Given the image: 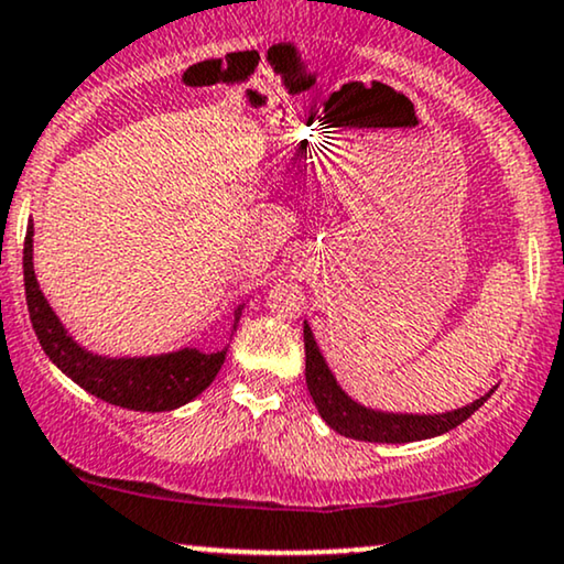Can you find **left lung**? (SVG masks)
<instances>
[{
  "label": "left lung",
  "instance_id": "1",
  "mask_svg": "<svg viewBox=\"0 0 564 564\" xmlns=\"http://www.w3.org/2000/svg\"><path fill=\"white\" fill-rule=\"evenodd\" d=\"M304 354H306V388H310L312 401H315L319 416L325 424L344 437L365 440V442H416L445 434L466 422L474 411H479L484 401L495 393V388L479 401L463 405V409L445 413H393L377 411L369 405L356 403L351 395L340 388L335 375L327 367L323 351H319L310 323L304 319Z\"/></svg>",
  "mask_w": 564,
  "mask_h": 564
}]
</instances>
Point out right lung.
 <instances>
[{
    "instance_id": "right-lung-1",
    "label": "right lung",
    "mask_w": 564,
    "mask_h": 564,
    "mask_svg": "<svg viewBox=\"0 0 564 564\" xmlns=\"http://www.w3.org/2000/svg\"><path fill=\"white\" fill-rule=\"evenodd\" d=\"M23 275L28 312H31V323L41 348L69 380L106 403L122 405L130 411H174L195 401L224 367L226 348L205 354L199 348L184 346L180 351L155 356H104L77 344L35 281L33 224H28L25 234ZM241 310L245 304L234 310L231 333L237 330Z\"/></svg>"
}]
</instances>
